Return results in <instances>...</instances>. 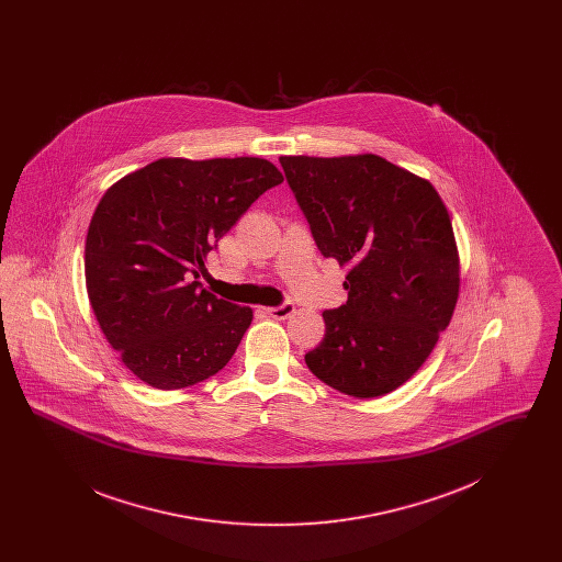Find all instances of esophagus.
Returning <instances> with one entry per match:
<instances>
[{"instance_id": "obj_1", "label": "esophagus", "mask_w": 562, "mask_h": 562, "mask_svg": "<svg viewBox=\"0 0 562 562\" xmlns=\"http://www.w3.org/2000/svg\"><path fill=\"white\" fill-rule=\"evenodd\" d=\"M266 314L271 316V318H276V321H284V318H289L291 314H294V303H291V301H284V303L276 305V307H268V310H266Z\"/></svg>"}]
</instances>
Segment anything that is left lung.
Masks as SVG:
<instances>
[{
	"label": "left lung",
	"instance_id": "obj_1",
	"mask_svg": "<svg viewBox=\"0 0 562 562\" xmlns=\"http://www.w3.org/2000/svg\"><path fill=\"white\" fill-rule=\"evenodd\" d=\"M280 164L318 250L349 268L348 301L322 312L326 333L305 364L348 396L390 394L419 371L453 316L449 213L428 181L373 154Z\"/></svg>",
	"mask_w": 562,
	"mask_h": 562
}]
</instances>
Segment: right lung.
I'll return each mask as SVG.
<instances>
[{
	"instance_id": "right-lung-1",
	"label": "right lung",
	"mask_w": 562,
	"mask_h": 562,
	"mask_svg": "<svg viewBox=\"0 0 562 562\" xmlns=\"http://www.w3.org/2000/svg\"><path fill=\"white\" fill-rule=\"evenodd\" d=\"M282 181L261 158H161L108 189L86 236V289L140 381L179 390L232 360L252 310L204 291L200 276L216 241Z\"/></svg>"
}]
</instances>
